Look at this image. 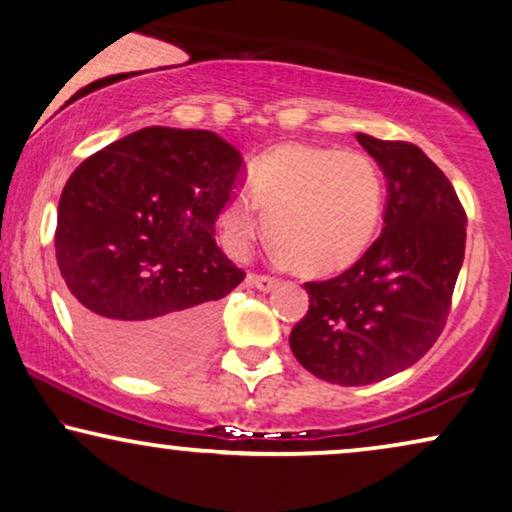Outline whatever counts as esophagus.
<instances>
[{
	"instance_id": "obj_1",
	"label": "esophagus",
	"mask_w": 512,
	"mask_h": 512,
	"mask_svg": "<svg viewBox=\"0 0 512 512\" xmlns=\"http://www.w3.org/2000/svg\"><path fill=\"white\" fill-rule=\"evenodd\" d=\"M247 284H249V286H256V289L263 291V293H270V291H275L277 279L265 277V275H249V277H247Z\"/></svg>"
}]
</instances>
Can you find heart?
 Returning a JSON list of instances; mask_svg holds the SVG:
<instances>
[{
  "label": "heart",
  "mask_w": 512,
  "mask_h": 512,
  "mask_svg": "<svg viewBox=\"0 0 512 512\" xmlns=\"http://www.w3.org/2000/svg\"><path fill=\"white\" fill-rule=\"evenodd\" d=\"M384 186L363 153L338 146L279 144L251 170V198L237 193L219 212L223 244L244 256L268 219L270 249L303 277H328L363 256L380 226Z\"/></svg>",
  "instance_id": "b5f03b06"
}]
</instances>
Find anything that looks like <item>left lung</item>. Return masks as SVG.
Segmentation results:
<instances>
[{
  "mask_svg": "<svg viewBox=\"0 0 512 512\" xmlns=\"http://www.w3.org/2000/svg\"><path fill=\"white\" fill-rule=\"evenodd\" d=\"M387 179L382 235L342 275L307 282L310 310L289 335L319 380L363 387L415 366L443 331L466 249L450 179L415 144L356 132Z\"/></svg>",
  "mask_w": 512,
  "mask_h": 512,
  "instance_id": "8db88e82",
  "label": "left lung"
}]
</instances>
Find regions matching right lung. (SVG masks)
<instances>
[{
  "label": "right lung",
  "mask_w": 512,
  "mask_h": 512,
  "mask_svg": "<svg viewBox=\"0 0 512 512\" xmlns=\"http://www.w3.org/2000/svg\"><path fill=\"white\" fill-rule=\"evenodd\" d=\"M242 170L216 132L151 125L69 177L55 258L76 324L125 373H172L205 349L219 300L244 279L214 240Z\"/></svg>",
  "instance_id": "obj_1"
}]
</instances>
